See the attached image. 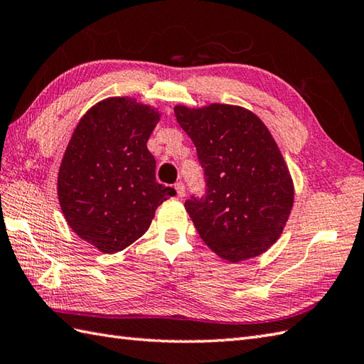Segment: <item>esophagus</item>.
Wrapping results in <instances>:
<instances>
[{
	"label": "esophagus",
	"mask_w": 364,
	"mask_h": 364,
	"mask_svg": "<svg viewBox=\"0 0 364 364\" xmlns=\"http://www.w3.org/2000/svg\"><path fill=\"white\" fill-rule=\"evenodd\" d=\"M175 191H176V197H178V198L184 197L186 189H184V184L183 183H176L175 184Z\"/></svg>",
	"instance_id": "obj_1"
}]
</instances>
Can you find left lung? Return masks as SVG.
Here are the masks:
<instances>
[{"instance_id":"1","label":"left lung","mask_w":364,"mask_h":364,"mask_svg":"<svg viewBox=\"0 0 364 364\" xmlns=\"http://www.w3.org/2000/svg\"><path fill=\"white\" fill-rule=\"evenodd\" d=\"M176 121L197 147L206 196L184 203L200 237L217 256H260L281 237L294 188L267 125L239 105H175Z\"/></svg>"}]
</instances>
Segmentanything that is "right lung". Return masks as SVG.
<instances>
[{
  "label": "right lung",
  "mask_w": 364,
  "mask_h": 364,
  "mask_svg": "<svg viewBox=\"0 0 364 364\" xmlns=\"http://www.w3.org/2000/svg\"><path fill=\"white\" fill-rule=\"evenodd\" d=\"M159 117L133 97H108L82 116L68 142L58 203L71 230L107 255L146 234L156 208L176 193L156 181L147 149Z\"/></svg>",
  "instance_id": "obj_1"
}]
</instances>
